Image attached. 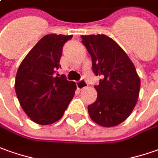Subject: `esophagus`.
Listing matches in <instances>:
<instances>
[{"instance_id": "obj_1", "label": "esophagus", "mask_w": 158, "mask_h": 158, "mask_svg": "<svg viewBox=\"0 0 158 158\" xmlns=\"http://www.w3.org/2000/svg\"><path fill=\"white\" fill-rule=\"evenodd\" d=\"M77 86L78 89H83L88 87V83L85 80H81V81H77Z\"/></svg>"}]
</instances>
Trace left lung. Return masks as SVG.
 I'll return each instance as SVG.
<instances>
[{"label": "left lung", "instance_id": "8db88e82", "mask_svg": "<svg viewBox=\"0 0 158 158\" xmlns=\"http://www.w3.org/2000/svg\"><path fill=\"white\" fill-rule=\"evenodd\" d=\"M91 57L93 71L102 77L94 86L97 99L89 105L90 118L105 127L118 126L131 114L138 102L140 78L133 63L113 39L104 34L81 35Z\"/></svg>", "mask_w": 158, "mask_h": 158}]
</instances>
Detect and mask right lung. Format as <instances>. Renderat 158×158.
<instances>
[{"mask_svg":"<svg viewBox=\"0 0 158 158\" xmlns=\"http://www.w3.org/2000/svg\"><path fill=\"white\" fill-rule=\"evenodd\" d=\"M73 35L48 34L28 52L17 70L15 89L19 104L33 122L51 125L59 120L77 89L65 76L56 77L63 46Z\"/></svg>","mask_w":158,"mask_h":158,"instance_id":"obj_1","label":"right lung"}]
</instances>
